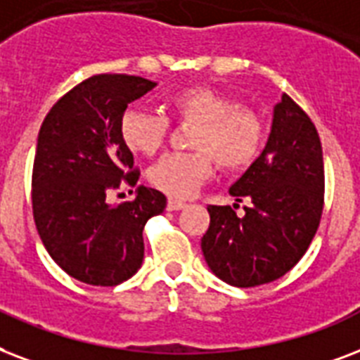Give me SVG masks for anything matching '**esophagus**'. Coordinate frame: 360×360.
I'll return each mask as SVG.
<instances>
[{
  "instance_id": "1",
  "label": "esophagus",
  "mask_w": 360,
  "mask_h": 360,
  "mask_svg": "<svg viewBox=\"0 0 360 360\" xmlns=\"http://www.w3.org/2000/svg\"><path fill=\"white\" fill-rule=\"evenodd\" d=\"M167 208H169V210H182V208H186V202H184V200H178V199H169V202H167Z\"/></svg>"
}]
</instances>
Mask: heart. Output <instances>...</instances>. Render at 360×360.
<instances>
[{
	"instance_id": "heart-1",
	"label": "heart",
	"mask_w": 360,
	"mask_h": 360,
	"mask_svg": "<svg viewBox=\"0 0 360 360\" xmlns=\"http://www.w3.org/2000/svg\"><path fill=\"white\" fill-rule=\"evenodd\" d=\"M167 112L195 124L189 146L195 152L167 154L148 169V182L169 197L186 199L214 172V160L225 171H240L257 160L264 124L255 110L206 86H189L167 97ZM169 135V120L146 110H127L120 124L124 146L135 155H152Z\"/></svg>"
}]
</instances>
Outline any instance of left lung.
Masks as SVG:
<instances>
[{"mask_svg":"<svg viewBox=\"0 0 360 360\" xmlns=\"http://www.w3.org/2000/svg\"><path fill=\"white\" fill-rule=\"evenodd\" d=\"M231 206H208L202 255L219 280L235 287L270 283L293 269L316 236L323 212L321 141L308 114L283 94L274 107L269 141L231 186Z\"/></svg>","mask_w":360,"mask_h":360,"instance_id":"obj_1","label":"left lung"}]
</instances>
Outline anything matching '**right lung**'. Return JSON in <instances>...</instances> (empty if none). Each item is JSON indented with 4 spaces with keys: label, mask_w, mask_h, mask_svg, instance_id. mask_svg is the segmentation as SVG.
<instances>
[{
    "label": "right lung",
    "mask_w": 360,
    "mask_h": 360,
    "mask_svg": "<svg viewBox=\"0 0 360 360\" xmlns=\"http://www.w3.org/2000/svg\"><path fill=\"white\" fill-rule=\"evenodd\" d=\"M155 88L131 75H94L67 91L46 114L33 161V219L46 252L82 283L112 287L144 259L142 229L165 210L167 197L139 186L135 199L108 205L141 172L120 136L127 105Z\"/></svg>",
    "instance_id": "right-lung-1"
}]
</instances>
